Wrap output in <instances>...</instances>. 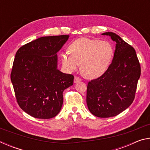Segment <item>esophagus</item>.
I'll return each instance as SVG.
<instances>
[{"label":"esophagus","instance_id":"1","mask_svg":"<svg viewBox=\"0 0 150 150\" xmlns=\"http://www.w3.org/2000/svg\"><path fill=\"white\" fill-rule=\"evenodd\" d=\"M81 81V80L80 78H79V77H75V78H74V83H77L80 82Z\"/></svg>","mask_w":150,"mask_h":150}]
</instances>
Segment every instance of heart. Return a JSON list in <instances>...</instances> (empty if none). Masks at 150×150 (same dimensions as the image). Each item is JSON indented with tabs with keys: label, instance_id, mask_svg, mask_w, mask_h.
<instances>
[{
	"label": "heart",
	"instance_id": "obj_1",
	"mask_svg": "<svg viewBox=\"0 0 150 150\" xmlns=\"http://www.w3.org/2000/svg\"><path fill=\"white\" fill-rule=\"evenodd\" d=\"M69 52L62 54L63 65L69 71L77 69L81 63L83 74L88 79L102 76L110 67L115 50L110 42L81 38L70 44Z\"/></svg>",
	"mask_w": 150,
	"mask_h": 150
}]
</instances>
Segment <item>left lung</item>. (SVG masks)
<instances>
[{"mask_svg":"<svg viewBox=\"0 0 150 150\" xmlns=\"http://www.w3.org/2000/svg\"><path fill=\"white\" fill-rule=\"evenodd\" d=\"M102 35H109L116 42V50L108 70L88 82L87 105L93 115L109 118L119 115L132 103L141 68L133 47L115 33Z\"/></svg>","mask_w":150,"mask_h":150,"instance_id":"obj_1","label":"left lung"}]
</instances>
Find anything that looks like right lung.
Listing matches in <instances>:
<instances>
[{
	"instance_id": "right-lung-1",
	"label": "right lung",
	"mask_w": 150,
	"mask_h": 150,
	"mask_svg": "<svg viewBox=\"0 0 150 150\" xmlns=\"http://www.w3.org/2000/svg\"><path fill=\"white\" fill-rule=\"evenodd\" d=\"M69 37H41L17 51L11 81L20 107L33 117L49 119L57 115L63 91L73 84V75L57 69V53Z\"/></svg>"
}]
</instances>
